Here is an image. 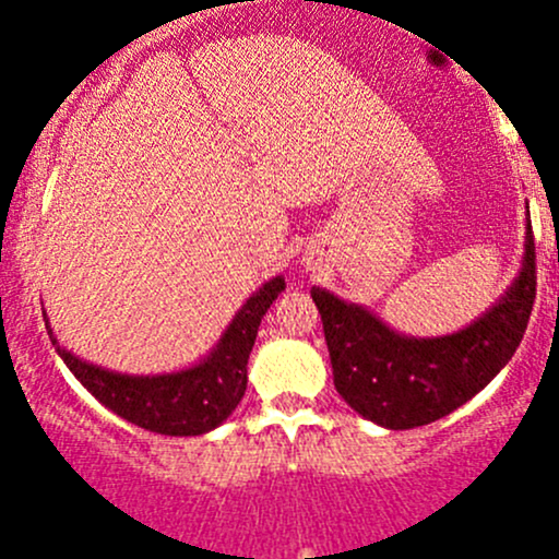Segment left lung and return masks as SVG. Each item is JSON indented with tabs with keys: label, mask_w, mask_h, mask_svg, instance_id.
I'll list each match as a JSON object with an SVG mask.
<instances>
[{
	"label": "left lung",
	"mask_w": 559,
	"mask_h": 559,
	"mask_svg": "<svg viewBox=\"0 0 559 559\" xmlns=\"http://www.w3.org/2000/svg\"><path fill=\"white\" fill-rule=\"evenodd\" d=\"M321 321L334 388L361 418L393 431L455 413L490 383L520 348L536 299V243L531 219L514 284L490 310L442 337L393 332L364 305L310 289Z\"/></svg>",
	"instance_id": "1"
}]
</instances>
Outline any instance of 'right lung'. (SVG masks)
Instances as JSON below:
<instances>
[{"label":"right lung","instance_id":"add662e5","mask_svg":"<svg viewBox=\"0 0 559 559\" xmlns=\"http://www.w3.org/2000/svg\"><path fill=\"white\" fill-rule=\"evenodd\" d=\"M284 289L286 284L281 275L264 281L240 305L209 356L179 372L163 374H122L82 361L72 350L58 345L45 310L43 316L58 356L104 407L146 431L166 433V437H201L230 418L243 399L246 364L254 348L257 329L273 299Z\"/></svg>","mask_w":559,"mask_h":559}]
</instances>
